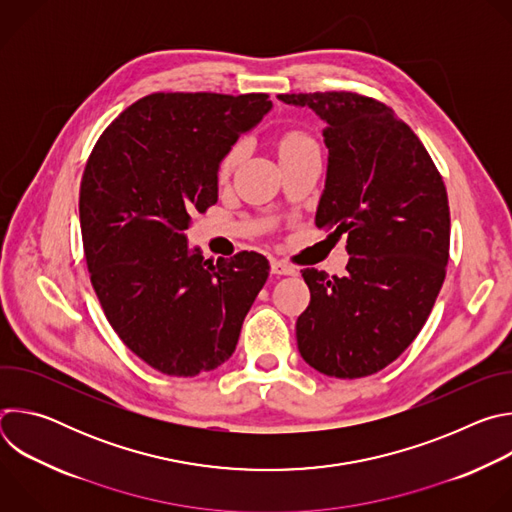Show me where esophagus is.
Wrapping results in <instances>:
<instances>
[{"mask_svg":"<svg viewBox=\"0 0 512 512\" xmlns=\"http://www.w3.org/2000/svg\"><path fill=\"white\" fill-rule=\"evenodd\" d=\"M271 273H275V275H294V273H296V267H291V265L285 263V261L273 259V261H271Z\"/></svg>","mask_w":512,"mask_h":512,"instance_id":"esophagus-1","label":"esophagus"}]
</instances>
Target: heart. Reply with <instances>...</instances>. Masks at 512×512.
<instances>
[{"label": "heart", "instance_id": "b5f03b06", "mask_svg": "<svg viewBox=\"0 0 512 512\" xmlns=\"http://www.w3.org/2000/svg\"><path fill=\"white\" fill-rule=\"evenodd\" d=\"M306 148H314L310 137H306L304 133H285L281 139H279V156H285V154H291V152H300V150H306ZM243 156V148L241 145H237V148H233L225 160L221 162V168H218V176H221L223 180L233 172L235 164L241 160Z\"/></svg>", "mask_w": 512, "mask_h": 512}]
</instances>
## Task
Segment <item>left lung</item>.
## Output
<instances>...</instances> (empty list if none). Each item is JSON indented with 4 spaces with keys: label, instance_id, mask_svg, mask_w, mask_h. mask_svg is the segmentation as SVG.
<instances>
[{
    "label": "left lung",
    "instance_id": "left-lung-1",
    "mask_svg": "<svg viewBox=\"0 0 512 512\" xmlns=\"http://www.w3.org/2000/svg\"><path fill=\"white\" fill-rule=\"evenodd\" d=\"M324 123L326 182L316 227L334 229L350 255L342 277L302 269L310 306L296 322L312 369L369 377L423 328L450 257L444 180L423 143L387 105L356 93L279 95Z\"/></svg>",
    "mask_w": 512,
    "mask_h": 512
}]
</instances>
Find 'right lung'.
<instances>
[{
	"instance_id": "obj_1",
	"label": "right lung",
	"mask_w": 512,
	"mask_h": 512,
	"mask_svg": "<svg viewBox=\"0 0 512 512\" xmlns=\"http://www.w3.org/2000/svg\"><path fill=\"white\" fill-rule=\"evenodd\" d=\"M271 107L263 93H156L127 107L87 162L79 212L95 294L123 344L164 375L229 360L267 281L263 255L204 259L186 229L218 200L225 156Z\"/></svg>"
}]
</instances>
